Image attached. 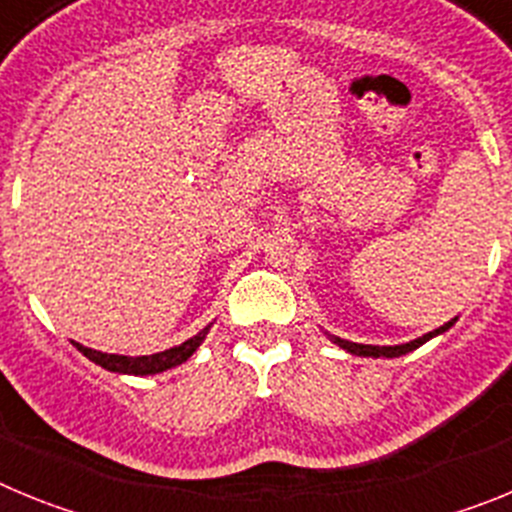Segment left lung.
Here are the masks:
<instances>
[{
	"instance_id": "left-lung-1",
	"label": "left lung",
	"mask_w": 512,
	"mask_h": 512,
	"mask_svg": "<svg viewBox=\"0 0 512 512\" xmlns=\"http://www.w3.org/2000/svg\"><path fill=\"white\" fill-rule=\"evenodd\" d=\"M451 325H454V320H449L446 325H441L438 330H433V333H425L423 338H415V341H410V343H402V346H364V343H351V341H343V338H336V336H333V343H338V346L346 348V351H351V354H356V356H374V359H379V356H387V359H392V356H402V354H408V351H415V348L423 346L425 341H431L433 336H438V333H443V330H449Z\"/></svg>"
}]
</instances>
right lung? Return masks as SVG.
<instances>
[{
  "mask_svg": "<svg viewBox=\"0 0 512 512\" xmlns=\"http://www.w3.org/2000/svg\"><path fill=\"white\" fill-rule=\"evenodd\" d=\"M207 328H202L197 336H192L189 341H184L182 346H174V348H166L161 354H151V356H117V354H102V351H92V348L81 346V343H74L79 348L81 354L92 359L94 364H99L102 369H110V372H120V374H158V372H166L171 366L182 364L187 361L189 356L197 351L202 341H205Z\"/></svg>",
  "mask_w": 512,
  "mask_h": 512,
  "instance_id": "obj_1",
  "label": "right lung"
}]
</instances>
